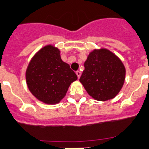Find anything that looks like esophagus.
Wrapping results in <instances>:
<instances>
[{"instance_id":"esophagus-1","label":"esophagus","mask_w":149,"mask_h":149,"mask_svg":"<svg viewBox=\"0 0 149 149\" xmlns=\"http://www.w3.org/2000/svg\"><path fill=\"white\" fill-rule=\"evenodd\" d=\"M76 74H77V77H78V78H80V75H81V72H80V71H77V72H76Z\"/></svg>"}]
</instances>
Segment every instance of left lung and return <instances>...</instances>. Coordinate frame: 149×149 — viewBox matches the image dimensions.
Segmentation results:
<instances>
[{
  "label": "left lung",
  "mask_w": 149,
  "mask_h": 149,
  "mask_svg": "<svg viewBox=\"0 0 149 149\" xmlns=\"http://www.w3.org/2000/svg\"><path fill=\"white\" fill-rule=\"evenodd\" d=\"M84 67L80 81L90 96L106 101L119 93L125 80V69L115 54L105 49L94 50Z\"/></svg>",
  "instance_id": "left-lung-1"
}]
</instances>
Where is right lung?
Listing matches in <instances>:
<instances>
[{"mask_svg": "<svg viewBox=\"0 0 149 149\" xmlns=\"http://www.w3.org/2000/svg\"><path fill=\"white\" fill-rule=\"evenodd\" d=\"M58 49L46 46L30 61L26 72L28 88L39 100L47 104L61 101L77 76L61 60Z\"/></svg>", "mask_w": 149, "mask_h": 149, "instance_id": "add662e5", "label": "right lung"}]
</instances>
